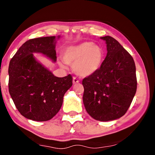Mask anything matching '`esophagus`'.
Wrapping results in <instances>:
<instances>
[{"label": "esophagus", "instance_id": "34e87169", "mask_svg": "<svg viewBox=\"0 0 155 155\" xmlns=\"http://www.w3.org/2000/svg\"><path fill=\"white\" fill-rule=\"evenodd\" d=\"M72 83L73 84H77L79 83V81H78L76 77H73V80H72Z\"/></svg>", "mask_w": 155, "mask_h": 155}]
</instances>
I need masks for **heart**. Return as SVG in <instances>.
Listing matches in <instances>:
<instances>
[{
	"label": "heart",
	"instance_id": "b5f03b06",
	"mask_svg": "<svg viewBox=\"0 0 155 155\" xmlns=\"http://www.w3.org/2000/svg\"><path fill=\"white\" fill-rule=\"evenodd\" d=\"M104 59L103 49L91 41L68 46L63 54L64 61L73 65L74 72L81 77H90L98 72ZM59 65L64 66L61 62H59Z\"/></svg>",
	"mask_w": 155,
	"mask_h": 155
}]
</instances>
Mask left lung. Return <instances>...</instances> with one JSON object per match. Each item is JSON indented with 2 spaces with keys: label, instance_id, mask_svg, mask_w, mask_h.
Listing matches in <instances>:
<instances>
[{
  "label": "left lung",
  "instance_id": "left-lung-1",
  "mask_svg": "<svg viewBox=\"0 0 155 155\" xmlns=\"http://www.w3.org/2000/svg\"><path fill=\"white\" fill-rule=\"evenodd\" d=\"M101 39L106 42L107 56L98 71L83 80V101L91 117L107 122L127 111L137 90V78L134 60L121 44L111 36Z\"/></svg>",
  "mask_w": 155,
  "mask_h": 155
}]
</instances>
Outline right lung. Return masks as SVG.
<instances>
[{"label":"right lung","instance_id":"right-lung-1","mask_svg":"<svg viewBox=\"0 0 155 155\" xmlns=\"http://www.w3.org/2000/svg\"><path fill=\"white\" fill-rule=\"evenodd\" d=\"M60 36L31 39L12 57L9 65V91L21 115L34 121L52 118L61 109L65 93L72 85L68 74L57 77L39 62L33 53L57 61L55 46Z\"/></svg>","mask_w":155,"mask_h":155}]
</instances>
